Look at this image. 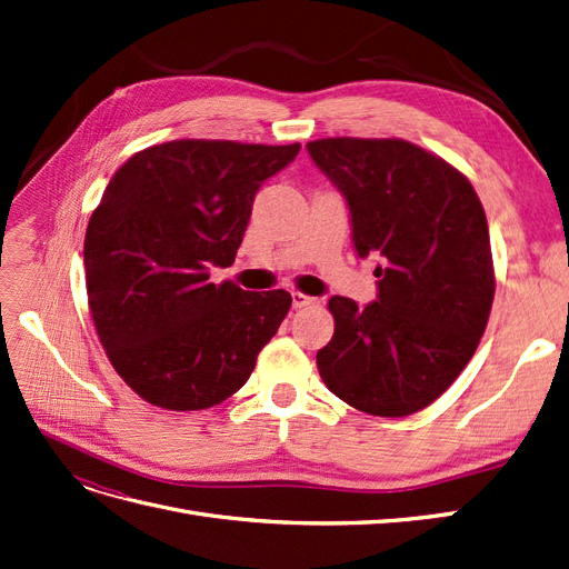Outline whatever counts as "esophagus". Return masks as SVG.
I'll return each mask as SVG.
<instances>
[{
    "mask_svg": "<svg viewBox=\"0 0 569 569\" xmlns=\"http://www.w3.org/2000/svg\"><path fill=\"white\" fill-rule=\"evenodd\" d=\"M316 303H318L316 297L301 295V291H291V306L295 308H306V306H316Z\"/></svg>",
    "mask_w": 569,
    "mask_h": 569,
    "instance_id": "1",
    "label": "esophagus"
}]
</instances>
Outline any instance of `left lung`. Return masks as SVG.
<instances>
[{
  "instance_id": "obj_1",
  "label": "left lung",
  "mask_w": 569,
  "mask_h": 569,
  "mask_svg": "<svg viewBox=\"0 0 569 569\" xmlns=\"http://www.w3.org/2000/svg\"><path fill=\"white\" fill-rule=\"evenodd\" d=\"M347 201L360 258L380 256L377 299L332 297L322 382L370 416L422 410L453 385L485 335L493 263L485 209L453 166L403 140L306 144Z\"/></svg>"
}]
</instances>
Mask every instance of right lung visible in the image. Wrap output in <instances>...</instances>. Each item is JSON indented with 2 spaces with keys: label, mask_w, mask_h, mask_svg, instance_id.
I'll return each instance as SVG.
<instances>
[{
  "label": "right lung",
  "mask_w": 569,
  "mask_h": 569,
  "mask_svg": "<svg viewBox=\"0 0 569 569\" xmlns=\"http://www.w3.org/2000/svg\"><path fill=\"white\" fill-rule=\"evenodd\" d=\"M299 149L178 140L111 178L84 234V282L101 347L144 401L201 410L247 385L291 297L209 272L232 266L256 192Z\"/></svg>",
  "instance_id": "1"
}]
</instances>
